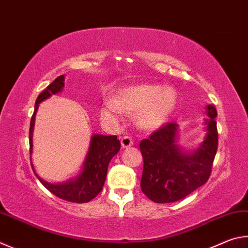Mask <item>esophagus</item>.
Segmentation results:
<instances>
[{
	"instance_id": "obj_1",
	"label": "esophagus",
	"mask_w": 248,
	"mask_h": 248,
	"mask_svg": "<svg viewBox=\"0 0 248 248\" xmlns=\"http://www.w3.org/2000/svg\"><path fill=\"white\" fill-rule=\"evenodd\" d=\"M120 142H121V146H123V148H128L130 147L133 144V141L132 139L128 137V136H124L120 139Z\"/></svg>"
}]
</instances>
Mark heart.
Masks as SVG:
<instances>
[{
  "instance_id": "1",
  "label": "heart",
  "mask_w": 248,
  "mask_h": 248,
  "mask_svg": "<svg viewBox=\"0 0 248 248\" xmlns=\"http://www.w3.org/2000/svg\"><path fill=\"white\" fill-rule=\"evenodd\" d=\"M177 93L173 89L157 84H136L118 90L111 102L101 109V117L108 121L119 119L120 110L137 113V123L146 130L164 125L177 106Z\"/></svg>"
}]
</instances>
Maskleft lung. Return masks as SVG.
Here are the masks:
<instances>
[{
	"mask_svg": "<svg viewBox=\"0 0 248 248\" xmlns=\"http://www.w3.org/2000/svg\"><path fill=\"white\" fill-rule=\"evenodd\" d=\"M206 134L195 151L179 145V124L169 123L140 143L144 166L142 192L155 202H173L191 194L208 180L217 153V110L207 105Z\"/></svg>",
	"mask_w": 248,
	"mask_h": 248,
	"instance_id": "1",
	"label": "left lung"
}]
</instances>
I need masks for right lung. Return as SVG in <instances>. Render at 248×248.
Wrapping results in <instances>:
<instances>
[{"label":"right lung","instance_id":"1","mask_svg":"<svg viewBox=\"0 0 248 248\" xmlns=\"http://www.w3.org/2000/svg\"><path fill=\"white\" fill-rule=\"evenodd\" d=\"M65 76L57 77L48 87L40 93L35 101L34 111L31 117L30 130H29V144H30V157L33 150V129L35 123V115L39 108V104L46 101L54 94L60 93L65 87ZM120 150V142L116 136H102V134H93L90 141L89 151L83 161L78 175L67 180L62 183H49L42 178H40L34 170L31 160V167L34 174L40 180L47 190L60 199L71 202H88L93 200L98 193L102 191L107 175V169L112 157ZM31 159V158H30Z\"/></svg>","mask_w":248,"mask_h":248}]
</instances>
